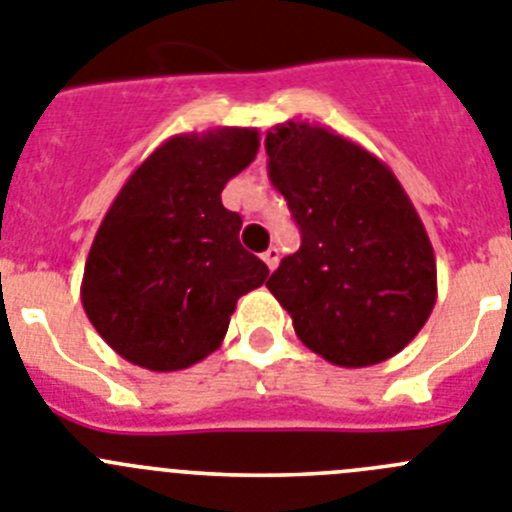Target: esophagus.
Instances as JSON below:
<instances>
[{
    "instance_id": "34e87169",
    "label": "esophagus",
    "mask_w": 512,
    "mask_h": 512,
    "mask_svg": "<svg viewBox=\"0 0 512 512\" xmlns=\"http://www.w3.org/2000/svg\"><path fill=\"white\" fill-rule=\"evenodd\" d=\"M261 259H264V264L269 266V271H274V269H277V264H279V248L269 246L264 251V256H261Z\"/></svg>"
}]
</instances>
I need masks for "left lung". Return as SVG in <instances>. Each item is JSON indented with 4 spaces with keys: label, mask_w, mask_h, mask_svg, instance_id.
I'll return each mask as SVG.
<instances>
[{
    "label": "left lung",
    "mask_w": 512,
    "mask_h": 512,
    "mask_svg": "<svg viewBox=\"0 0 512 512\" xmlns=\"http://www.w3.org/2000/svg\"><path fill=\"white\" fill-rule=\"evenodd\" d=\"M271 184L302 246L266 282L310 351L346 369L392 359L436 305V256L418 210L384 161L323 125L266 133Z\"/></svg>",
    "instance_id": "8db88e82"
}]
</instances>
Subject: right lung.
I'll list each match as a JSON object with an SVG mask.
<instances>
[{"label": "right lung", "mask_w": 512, "mask_h": 512, "mask_svg": "<svg viewBox=\"0 0 512 512\" xmlns=\"http://www.w3.org/2000/svg\"><path fill=\"white\" fill-rule=\"evenodd\" d=\"M259 153L256 128L164 140L122 184L89 248L81 305L115 354L179 372L220 348L235 302L269 269L238 241L225 184Z\"/></svg>", "instance_id": "1"}]
</instances>
